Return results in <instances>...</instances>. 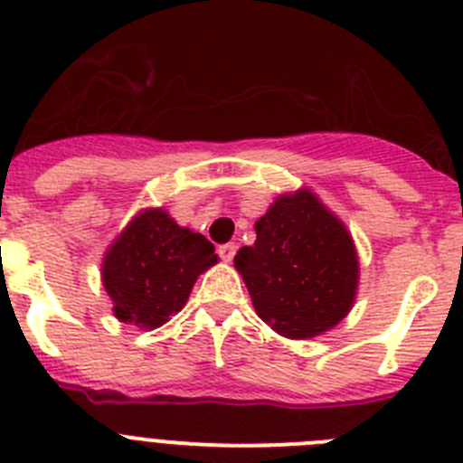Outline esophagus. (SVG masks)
<instances>
[{
	"mask_svg": "<svg viewBox=\"0 0 463 463\" xmlns=\"http://www.w3.org/2000/svg\"><path fill=\"white\" fill-rule=\"evenodd\" d=\"M218 254H220V260L222 261H232L234 260V254H236V245L234 243H224V245H220V250H218Z\"/></svg>",
	"mask_w": 463,
	"mask_h": 463,
	"instance_id": "obj_1",
	"label": "esophagus"
}]
</instances>
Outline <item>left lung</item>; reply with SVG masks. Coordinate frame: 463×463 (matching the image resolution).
<instances>
[{"label": "left lung", "mask_w": 463, "mask_h": 463, "mask_svg": "<svg viewBox=\"0 0 463 463\" xmlns=\"http://www.w3.org/2000/svg\"><path fill=\"white\" fill-rule=\"evenodd\" d=\"M257 241L234 257L254 312L282 337L309 339L345 319L360 264L349 229L309 188L275 197Z\"/></svg>", "instance_id": "left-lung-1"}]
</instances>
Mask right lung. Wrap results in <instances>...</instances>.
<instances>
[{
	"instance_id": "1",
	"label": "right lung",
	"mask_w": 463,
	"mask_h": 463,
	"mask_svg": "<svg viewBox=\"0 0 463 463\" xmlns=\"http://www.w3.org/2000/svg\"><path fill=\"white\" fill-rule=\"evenodd\" d=\"M213 264V243L165 209H144L109 243L100 279L121 324L154 330L184 309L197 278Z\"/></svg>"
}]
</instances>
